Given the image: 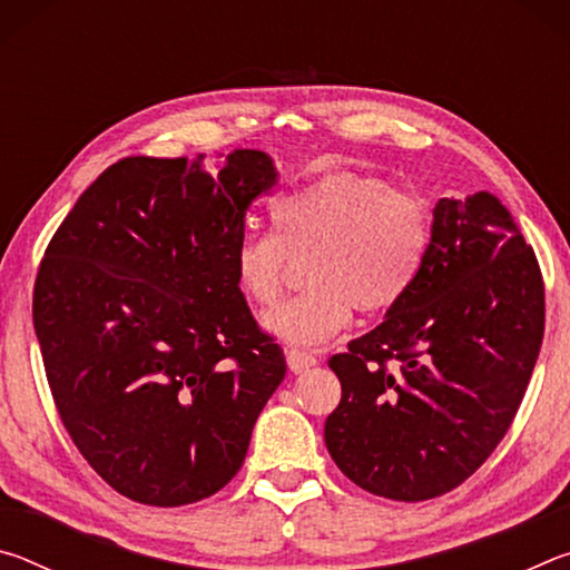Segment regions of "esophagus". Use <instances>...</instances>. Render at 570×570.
<instances>
[{
  "instance_id": "esophagus-1",
  "label": "esophagus",
  "mask_w": 570,
  "mask_h": 570,
  "mask_svg": "<svg viewBox=\"0 0 570 570\" xmlns=\"http://www.w3.org/2000/svg\"><path fill=\"white\" fill-rule=\"evenodd\" d=\"M286 362H288V370H292V372H306L308 366L316 364V356L292 346V350L286 352Z\"/></svg>"
}]
</instances>
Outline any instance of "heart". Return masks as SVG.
Listing matches in <instances>:
<instances>
[{
	"label": "heart",
	"mask_w": 570,
	"mask_h": 570,
	"mask_svg": "<svg viewBox=\"0 0 570 570\" xmlns=\"http://www.w3.org/2000/svg\"><path fill=\"white\" fill-rule=\"evenodd\" d=\"M276 230L246 226L234 248V278L246 302L272 306L292 258L308 284L266 316L288 344H320L344 330L354 306L380 314L397 306L420 278L432 218L417 193L366 173L336 170L274 200Z\"/></svg>",
	"instance_id": "obj_1"
}]
</instances>
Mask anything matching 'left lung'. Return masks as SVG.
Segmentation results:
<instances>
[{"label": "left lung", "instance_id": "obj_1", "mask_svg": "<svg viewBox=\"0 0 570 570\" xmlns=\"http://www.w3.org/2000/svg\"><path fill=\"white\" fill-rule=\"evenodd\" d=\"M543 326V274L503 200L440 198L410 294L330 360L342 384L324 424L336 468L404 503L455 490L505 438Z\"/></svg>", "mask_w": 570, "mask_h": 570}]
</instances>
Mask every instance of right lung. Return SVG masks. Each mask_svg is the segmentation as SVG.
Wrapping results in <instances>:
<instances>
[{
	"instance_id": "add662e5",
	"label": "right lung",
	"mask_w": 570,
	"mask_h": 570,
	"mask_svg": "<svg viewBox=\"0 0 570 570\" xmlns=\"http://www.w3.org/2000/svg\"><path fill=\"white\" fill-rule=\"evenodd\" d=\"M262 150L218 176L130 156L77 198L40 262L32 320L57 414L120 495L176 508L244 465L284 350L234 278L246 208L274 186Z\"/></svg>"
}]
</instances>
